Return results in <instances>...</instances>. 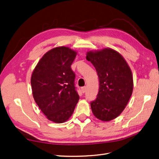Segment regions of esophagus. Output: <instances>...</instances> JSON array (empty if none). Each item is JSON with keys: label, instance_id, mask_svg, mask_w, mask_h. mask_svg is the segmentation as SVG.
<instances>
[{"label": "esophagus", "instance_id": "obj_1", "mask_svg": "<svg viewBox=\"0 0 159 159\" xmlns=\"http://www.w3.org/2000/svg\"><path fill=\"white\" fill-rule=\"evenodd\" d=\"M86 89H87V87H83V88H81V91H82V93H85V91H86Z\"/></svg>", "mask_w": 159, "mask_h": 159}]
</instances>
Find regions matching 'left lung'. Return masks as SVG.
<instances>
[{"label": "left lung", "instance_id": "8db88e82", "mask_svg": "<svg viewBox=\"0 0 159 159\" xmlns=\"http://www.w3.org/2000/svg\"><path fill=\"white\" fill-rule=\"evenodd\" d=\"M86 59L95 67L99 81L97 98L90 103L91 110L98 119L111 121L121 114L132 95L131 69L122 56L112 49L89 52Z\"/></svg>", "mask_w": 159, "mask_h": 159}]
</instances>
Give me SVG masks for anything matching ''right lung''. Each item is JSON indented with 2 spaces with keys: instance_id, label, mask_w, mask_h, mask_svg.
<instances>
[{
  "instance_id": "1",
  "label": "right lung",
  "mask_w": 159,
  "mask_h": 159,
  "mask_svg": "<svg viewBox=\"0 0 159 159\" xmlns=\"http://www.w3.org/2000/svg\"><path fill=\"white\" fill-rule=\"evenodd\" d=\"M76 52L69 48H55L44 55L31 78L36 104L50 121L61 123L73 113L80 99L71 65Z\"/></svg>"
}]
</instances>
